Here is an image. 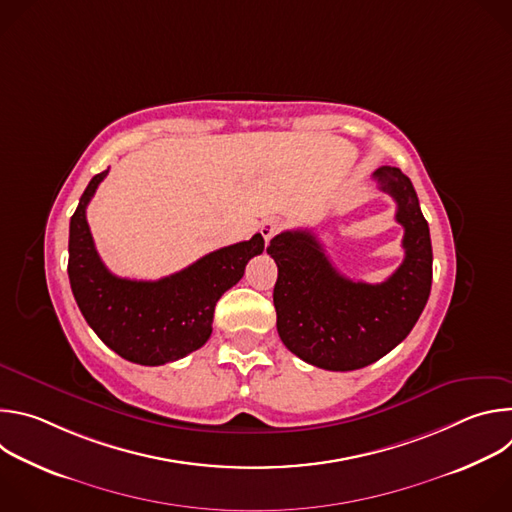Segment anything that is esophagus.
Here are the masks:
<instances>
[{
  "instance_id": "34e87169",
  "label": "esophagus",
  "mask_w": 512,
  "mask_h": 512,
  "mask_svg": "<svg viewBox=\"0 0 512 512\" xmlns=\"http://www.w3.org/2000/svg\"><path fill=\"white\" fill-rule=\"evenodd\" d=\"M281 227H283V225H281V221H277V218H267V221H263L261 227H259V231H261L265 243H269V241L281 231Z\"/></svg>"
}]
</instances>
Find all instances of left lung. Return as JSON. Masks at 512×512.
<instances>
[{
    "label": "left lung",
    "mask_w": 512,
    "mask_h": 512,
    "mask_svg": "<svg viewBox=\"0 0 512 512\" xmlns=\"http://www.w3.org/2000/svg\"><path fill=\"white\" fill-rule=\"evenodd\" d=\"M373 178L395 198L405 259L383 283L344 277L312 231H283L267 253L277 263L273 306L287 350L326 371H356L407 338L431 291V239L411 180L391 166Z\"/></svg>",
    "instance_id": "1"
}]
</instances>
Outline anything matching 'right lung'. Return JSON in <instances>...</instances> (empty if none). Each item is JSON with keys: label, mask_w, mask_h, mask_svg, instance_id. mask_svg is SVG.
Wrapping results in <instances>:
<instances>
[{"label": "right lung", "mask_w": 512, "mask_h": 512, "mask_svg": "<svg viewBox=\"0 0 512 512\" xmlns=\"http://www.w3.org/2000/svg\"><path fill=\"white\" fill-rule=\"evenodd\" d=\"M109 170L93 176L70 218L68 279L81 314L121 358L158 367L198 350L212 332L214 306L245 273L265 241H249L200 257L158 281L113 275L101 261L87 223V206Z\"/></svg>", "instance_id": "1"}]
</instances>
